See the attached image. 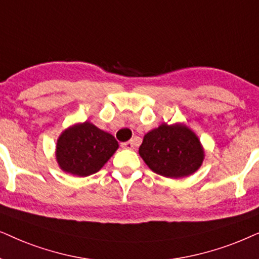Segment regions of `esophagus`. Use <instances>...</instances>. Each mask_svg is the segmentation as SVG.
Here are the masks:
<instances>
[{"label": "esophagus", "instance_id": "34e87169", "mask_svg": "<svg viewBox=\"0 0 259 259\" xmlns=\"http://www.w3.org/2000/svg\"><path fill=\"white\" fill-rule=\"evenodd\" d=\"M134 146H135V143H134L133 140L122 143V148H125V149H134Z\"/></svg>", "mask_w": 259, "mask_h": 259}]
</instances>
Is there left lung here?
<instances>
[{
    "label": "left lung",
    "instance_id": "1",
    "mask_svg": "<svg viewBox=\"0 0 259 259\" xmlns=\"http://www.w3.org/2000/svg\"><path fill=\"white\" fill-rule=\"evenodd\" d=\"M139 153L154 173L171 179L193 174L204 160L199 139L181 124L164 123L146 134Z\"/></svg>",
    "mask_w": 259,
    "mask_h": 259
}]
</instances>
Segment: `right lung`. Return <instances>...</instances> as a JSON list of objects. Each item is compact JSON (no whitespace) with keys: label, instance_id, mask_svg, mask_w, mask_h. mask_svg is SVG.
<instances>
[{"label":"right lung","instance_id":"obj_1","mask_svg":"<svg viewBox=\"0 0 259 259\" xmlns=\"http://www.w3.org/2000/svg\"><path fill=\"white\" fill-rule=\"evenodd\" d=\"M118 148L115 137L90 122L68 127L57 143V161L66 173L89 177L97 173Z\"/></svg>","mask_w":259,"mask_h":259}]
</instances>
